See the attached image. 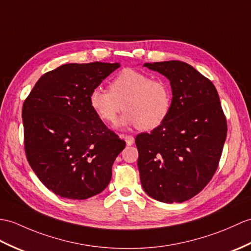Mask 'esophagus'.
<instances>
[{"label": "esophagus", "mask_w": 251, "mask_h": 251, "mask_svg": "<svg viewBox=\"0 0 251 251\" xmlns=\"http://www.w3.org/2000/svg\"><path fill=\"white\" fill-rule=\"evenodd\" d=\"M122 138H123L125 141H126V144L127 145H132L133 143H135V139H133L132 136H125V135H122Z\"/></svg>", "instance_id": "esophagus-1"}]
</instances>
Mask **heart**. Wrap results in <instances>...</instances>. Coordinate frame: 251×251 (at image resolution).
<instances>
[{
	"instance_id": "1",
	"label": "heart",
	"mask_w": 251,
	"mask_h": 251,
	"mask_svg": "<svg viewBox=\"0 0 251 251\" xmlns=\"http://www.w3.org/2000/svg\"><path fill=\"white\" fill-rule=\"evenodd\" d=\"M90 104L98 118L114 123L122 109L119 125L153 130L167 120L172 107L170 85L162 79H152L136 69H124L110 83V92L96 87L90 94Z\"/></svg>"
}]
</instances>
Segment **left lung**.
Wrapping results in <instances>:
<instances>
[{"label": "left lung", "mask_w": 251, "mask_h": 251, "mask_svg": "<svg viewBox=\"0 0 251 251\" xmlns=\"http://www.w3.org/2000/svg\"><path fill=\"white\" fill-rule=\"evenodd\" d=\"M170 81L172 107L167 120L136 138L140 180L147 194L165 203L191 199L218 167L226 121L216 87L189 64L145 63Z\"/></svg>", "instance_id": "obj_1"}]
</instances>
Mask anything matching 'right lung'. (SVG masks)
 Instances as JSON below:
<instances>
[{"instance_id": "right-lung-1", "label": "right lung", "mask_w": 251, "mask_h": 251, "mask_svg": "<svg viewBox=\"0 0 251 251\" xmlns=\"http://www.w3.org/2000/svg\"><path fill=\"white\" fill-rule=\"evenodd\" d=\"M121 65L65 64L45 74L22 108L26 158L47 188L71 200L106 189L121 140L90 104L91 92Z\"/></svg>"}]
</instances>
